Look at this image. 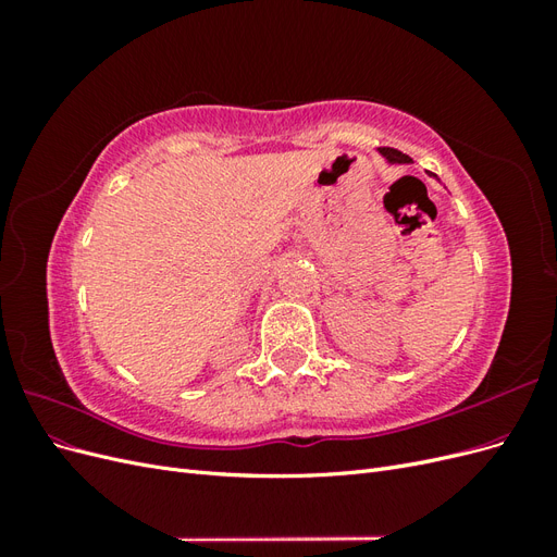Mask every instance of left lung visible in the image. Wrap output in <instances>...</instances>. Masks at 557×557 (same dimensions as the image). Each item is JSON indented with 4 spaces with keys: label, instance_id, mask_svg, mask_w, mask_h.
Wrapping results in <instances>:
<instances>
[{
    "label": "left lung",
    "instance_id": "8db88e82",
    "mask_svg": "<svg viewBox=\"0 0 557 557\" xmlns=\"http://www.w3.org/2000/svg\"><path fill=\"white\" fill-rule=\"evenodd\" d=\"M381 150V153L387 158V160H391V162H399V164H407V162H411V158L409 156H404L401 153V150H397V148H379Z\"/></svg>",
    "mask_w": 557,
    "mask_h": 557
}]
</instances>
